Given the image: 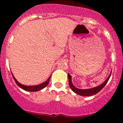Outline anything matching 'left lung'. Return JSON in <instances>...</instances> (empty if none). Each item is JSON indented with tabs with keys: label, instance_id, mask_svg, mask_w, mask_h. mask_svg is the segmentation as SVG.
I'll list each match as a JSON object with an SVG mask.
<instances>
[{
	"label": "left lung",
	"instance_id": "left-lung-1",
	"mask_svg": "<svg viewBox=\"0 0 123 123\" xmlns=\"http://www.w3.org/2000/svg\"><path fill=\"white\" fill-rule=\"evenodd\" d=\"M111 74L109 75L108 78L106 79V80L102 83L101 85L97 86L96 87H94V88H92V89H79L77 87H75V86L73 85L72 82V77L69 74H68V83L70 87L71 88V89L74 91L75 93L79 94L80 96H93V95H95V94H97L98 92H100L101 90H102L103 88H104V86L106 85V84L107 83L108 80H109V78H110Z\"/></svg>",
	"mask_w": 123,
	"mask_h": 123
}]
</instances>
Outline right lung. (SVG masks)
I'll use <instances>...</instances> for the list:
<instances>
[{"label":"right lung","mask_w":123,"mask_h":123,"mask_svg":"<svg viewBox=\"0 0 123 123\" xmlns=\"http://www.w3.org/2000/svg\"><path fill=\"white\" fill-rule=\"evenodd\" d=\"M12 77L14 81L16 82L17 85H18L19 87H21V89H23V90H24V91H29V92H36V91H40V90H41V89H44V87H46L48 86V83H49V79H50V77H51V76H50V77L47 80L45 81V82H43V83H42V84H39V85H37V86H24V85L20 84V83H19V82H18L16 79H15V77H14L13 75H12Z\"/></svg>","instance_id":"obj_1"}]
</instances>
